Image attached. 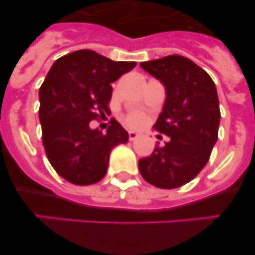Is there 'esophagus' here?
<instances>
[{
  "label": "esophagus",
  "mask_w": 255,
  "mask_h": 255,
  "mask_svg": "<svg viewBox=\"0 0 255 255\" xmlns=\"http://www.w3.org/2000/svg\"><path fill=\"white\" fill-rule=\"evenodd\" d=\"M137 136H139V134H137V132L129 131V140H130V141H134V140L136 139Z\"/></svg>",
  "instance_id": "1"
}]
</instances>
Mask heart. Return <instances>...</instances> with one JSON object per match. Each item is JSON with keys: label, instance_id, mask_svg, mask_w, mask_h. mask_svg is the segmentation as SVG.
Masks as SVG:
<instances>
[{"label": "heart", "instance_id": "heart-1", "mask_svg": "<svg viewBox=\"0 0 255 255\" xmlns=\"http://www.w3.org/2000/svg\"><path fill=\"white\" fill-rule=\"evenodd\" d=\"M125 121L126 124L129 126H131V128H137V126H140L144 123L145 118L141 113H139V111H131V113H129L125 116Z\"/></svg>", "mask_w": 255, "mask_h": 255}]
</instances>
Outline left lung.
Segmentation results:
<instances>
[{
  "mask_svg": "<svg viewBox=\"0 0 255 255\" xmlns=\"http://www.w3.org/2000/svg\"><path fill=\"white\" fill-rule=\"evenodd\" d=\"M140 66L165 85L166 100L154 128L169 136L139 160L140 174L157 188H179L207 165L218 140L220 109L215 84L207 71L180 55Z\"/></svg>",
  "mask_w": 255,
  "mask_h": 255,
  "instance_id": "8db88e82",
  "label": "left lung"
}]
</instances>
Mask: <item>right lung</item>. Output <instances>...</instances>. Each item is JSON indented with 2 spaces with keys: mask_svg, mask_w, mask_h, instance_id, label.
<instances>
[{
  "mask_svg": "<svg viewBox=\"0 0 255 255\" xmlns=\"http://www.w3.org/2000/svg\"><path fill=\"white\" fill-rule=\"evenodd\" d=\"M136 65L113 61L91 50H79L55 61L40 87V118L46 156L57 174L75 185L105 176L114 146L129 134L111 119L103 134L90 121L110 111L111 84Z\"/></svg>",
  "mask_w": 255,
  "mask_h": 255,
  "instance_id": "1",
  "label": "right lung"
}]
</instances>
